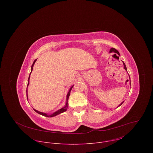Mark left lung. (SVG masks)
Segmentation results:
<instances>
[{"label": "left lung", "instance_id": "8db88e82", "mask_svg": "<svg viewBox=\"0 0 153 153\" xmlns=\"http://www.w3.org/2000/svg\"><path fill=\"white\" fill-rule=\"evenodd\" d=\"M110 53H117L119 56H120V54H119V51L116 50V49H115V48H111V49H110ZM123 68H124V69L127 71V68H126V65H125V63L123 62ZM129 75V74H128ZM129 80H130V77H129ZM129 84H130V85H131V80H130V82H129ZM123 102L124 101H123L117 107H119V106H120L123 103Z\"/></svg>", "mask_w": 153, "mask_h": 153}]
</instances>
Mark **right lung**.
<instances>
[{"instance_id":"obj_1","label":"right lung","mask_w":153,"mask_h":153,"mask_svg":"<svg viewBox=\"0 0 153 153\" xmlns=\"http://www.w3.org/2000/svg\"><path fill=\"white\" fill-rule=\"evenodd\" d=\"M36 60H37V59H36V60L33 62V65H32V66H31V73H30V74L29 77H28V85H27V99H28V90H27V88H28V86L29 85V83H30L29 82H30V75H31V72H32V71H33V67H34V63H35V62H36ZM73 86H74V85H72V86H71V88L69 89V91H68V94H67V101H66V103H65V105L63 107H62V108L59 109V110L55 111L54 113H53L51 114H48L47 113L40 112V111H37V110H35V109H34V110L36 113H37L38 114H40V115H42V116H43L47 117H54V116H57V115H58V114H61V113H63V112H65V111H66L67 110V108H68V98H69V96H70V92H71V90H72V88H73Z\"/></svg>"}]
</instances>
